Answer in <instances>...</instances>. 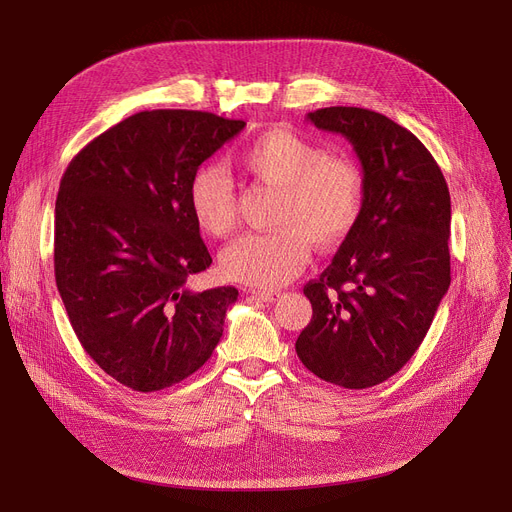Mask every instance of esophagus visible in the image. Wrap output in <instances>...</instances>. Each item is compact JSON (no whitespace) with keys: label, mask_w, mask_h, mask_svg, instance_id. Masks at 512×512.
I'll return each instance as SVG.
<instances>
[{"label":"esophagus","mask_w":512,"mask_h":512,"mask_svg":"<svg viewBox=\"0 0 512 512\" xmlns=\"http://www.w3.org/2000/svg\"><path fill=\"white\" fill-rule=\"evenodd\" d=\"M255 299L265 301V303H276L280 299V292L276 290H249Z\"/></svg>","instance_id":"obj_1"}]
</instances>
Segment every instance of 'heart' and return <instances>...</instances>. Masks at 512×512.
Masks as SVG:
<instances>
[{"instance_id":"1","label":"heart","mask_w":512,"mask_h":512,"mask_svg":"<svg viewBox=\"0 0 512 512\" xmlns=\"http://www.w3.org/2000/svg\"><path fill=\"white\" fill-rule=\"evenodd\" d=\"M234 164L278 191L270 232L236 238L222 251V274L255 288H278L297 278L309 245L330 251L353 234L365 205V176L355 159L326 155L290 130H270L242 147ZM188 207L199 230L220 238L234 228V184L220 166H203L188 184Z\"/></svg>"}]
</instances>
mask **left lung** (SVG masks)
<instances>
[{
    "label": "left lung",
    "instance_id": "left-lung-1",
    "mask_svg": "<svg viewBox=\"0 0 512 512\" xmlns=\"http://www.w3.org/2000/svg\"><path fill=\"white\" fill-rule=\"evenodd\" d=\"M353 145L365 176L361 220L303 292L313 317L297 355L317 378L361 390L392 378L423 342L450 286V193L415 134L363 107L307 114Z\"/></svg>",
    "mask_w": 512,
    "mask_h": 512
}]
</instances>
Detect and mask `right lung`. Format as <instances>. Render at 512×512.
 <instances>
[{
	"label": "right lung",
	"mask_w": 512,
	"mask_h": 512,
	"mask_svg": "<svg viewBox=\"0 0 512 512\" xmlns=\"http://www.w3.org/2000/svg\"><path fill=\"white\" fill-rule=\"evenodd\" d=\"M245 126L209 112H139L78 151L62 176L60 297L87 355L132 390L182 382L222 338L238 290L186 286L211 265L188 184Z\"/></svg>",
	"instance_id": "add662e5"
}]
</instances>
